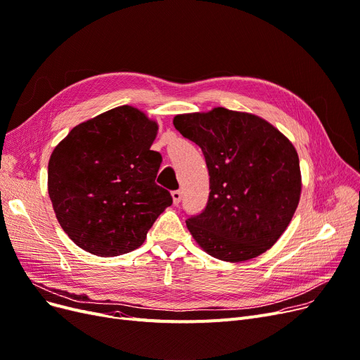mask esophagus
I'll list each match as a JSON object with an SVG mask.
<instances>
[{
    "label": "esophagus",
    "instance_id": "1",
    "mask_svg": "<svg viewBox=\"0 0 360 360\" xmlns=\"http://www.w3.org/2000/svg\"><path fill=\"white\" fill-rule=\"evenodd\" d=\"M172 198H174V205H179L182 200V193L181 191H174L172 193Z\"/></svg>",
    "mask_w": 360,
    "mask_h": 360
}]
</instances>
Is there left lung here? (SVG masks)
I'll return each instance as SVG.
<instances>
[{
    "instance_id": "1",
    "label": "left lung",
    "mask_w": 360,
    "mask_h": 360,
    "mask_svg": "<svg viewBox=\"0 0 360 360\" xmlns=\"http://www.w3.org/2000/svg\"><path fill=\"white\" fill-rule=\"evenodd\" d=\"M174 124L201 148L210 176L206 209L186 219L194 240L225 262L266 252L300 200V163L290 139L259 116L224 107L178 115Z\"/></svg>"
}]
</instances>
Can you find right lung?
Segmentation results:
<instances>
[{
	"instance_id": "obj_1",
	"label": "right lung",
	"mask_w": 360,
	"mask_h": 360,
	"mask_svg": "<svg viewBox=\"0 0 360 360\" xmlns=\"http://www.w3.org/2000/svg\"><path fill=\"white\" fill-rule=\"evenodd\" d=\"M158 123L120 105L75 127L49 162V194L57 221L85 252L113 257L146 241L172 205L155 184L162 155L150 150Z\"/></svg>"
}]
</instances>
